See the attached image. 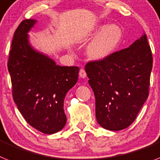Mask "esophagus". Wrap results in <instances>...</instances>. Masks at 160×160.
Instances as JSON below:
<instances>
[{"label":"esophagus","mask_w":160,"mask_h":160,"mask_svg":"<svg viewBox=\"0 0 160 160\" xmlns=\"http://www.w3.org/2000/svg\"><path fill=\"white\" fill-rule=\"evenodd\" d=\"M79 77L81 78H85L86 77H87V73H86L85 70L84 69H80V71H79Z\"/></svg>","instance_id":"esophagus-1"}]
</instances>
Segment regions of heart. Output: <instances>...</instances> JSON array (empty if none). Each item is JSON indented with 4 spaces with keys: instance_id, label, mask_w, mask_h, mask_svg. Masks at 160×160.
Returning a JSON list of instances; mask_svg holds the SVG:
<instances>
[{
    "instance_id": "b5f03b06",
    "label": "heart",
    "mask_w": 160,
    "mask_h": 160,
    "mask_svg": "<svg viewBox=\"0 0 160 160\" xmlns=\"http://www.w3.org/2000/svg\"><path fill=\"white\" fill-rule=\"evenodd\" d=\"M92 41L88 44L86 53L93 61H102L109 57L122 41V31L116 24L99 25L83 38V41Z\"/></svg>"
}]
</instances>
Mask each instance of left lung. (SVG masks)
I'll list each match as a JSON object with an SVG mask.
<instances>
[{
    "label": "left lung",
    "instance_id": "obj_1",
    "mask_svg": "<svg viewBox=\"0 0 160 160\" xmlns=\"http://www.w3.org/2000/svg\"><path fill=\"white\" fill-rule=\"evenodd\" d=\"M152 54L146 33L128 48L102 61L88 63L85 70L96 98V116L105 129L127 128L149 95Z\"/></svg>",
    "mask_w": 160,
    "mask_h": 160
}]
</instances>
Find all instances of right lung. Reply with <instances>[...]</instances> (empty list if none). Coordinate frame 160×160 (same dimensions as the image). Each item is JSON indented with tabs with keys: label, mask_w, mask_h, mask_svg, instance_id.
<instances>
[{
	"label": "right lung",
	"mask_w": 160,
	"mask_h": 160,
	"mask_svg": "<svg viewBox=\"0 0 160 160\" xmlns=\"http://www.w3.org/2000/svg\"><path fill=\"white\" fill-rule=\"evenodd\" d=\"M36 19L22 21L14 32L8 61L13 98L25 120L45 134H54L66 124L64 101L77 83L79 68L56 64L30 43L28 32Z\"/></svg>",
	"instance_id": "right-lung-1"
}]
</instances>
